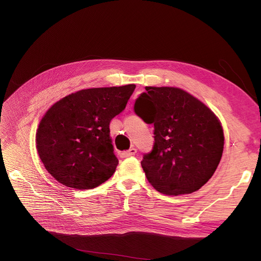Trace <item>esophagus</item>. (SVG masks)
Masks as SVG:
<instances>
[{
  "label": "esophagus",
  "instance_id": "esophagus-1",
  "mask_svg": "<svg viewBox=\"0 0 261 261\" xmlns=\"http://www.w3.org/2000/svg\"><path fill=\"white\" fill-rule=\"evenodd\" d=\"M136 153H137V149L132 147V148H130L127 151L121 152V157H122V158H126V157H130V156H135Z\"/></svg>",
  "mask_w": 261,
  "mask_h": 261
}]
</instances>
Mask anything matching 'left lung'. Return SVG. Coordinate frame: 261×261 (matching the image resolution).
Instances as JSON below:
<instances>
[{"label":"left lung","instance_id":"8db88e82","mask_svg":"<svg viewBox=\"0 0 261 261\" xmlns=\"http://www.w3.org/2000/svg\"><path fill=\"white\" fill-rule=\"evenodd\" d=\"M135 113L153 124L152 150L141 166L149 182L166 195L198 191L213 176L222 157L224 136L215 114L176 87L147 86Z\"/></svg>","mask_w":261,"mask_h":261}]
</instances>
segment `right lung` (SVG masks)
<instances>
[{
  "mask_svg": "<svg viewBox=\"0 0 261 261\" xmlns=\"http://www.w3.org/2000/svg\"><path fill=\"white\" fill-rule=\"evenodd\" d=\"M136 88H87L47 111L37 130V150L48 173L70 188L92 190L114 174L119 160L110 122L125 109Z\"/></svg>",
  "mask_w": 261,
  "mask_h": 261,
  "instance_id": "right-lung-1",
  "label": "right lung"
}]
</instances>
